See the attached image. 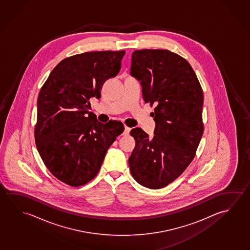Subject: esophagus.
<instances>
[{"mask_svg": "<svg viewBox=\"0 0 250 250\" xmlns=\"http://www.w3.org/2000/svg\"><path fill=\"white\" fill-rule=\"evenodd\" d=\"M131 128L130 127H127V126H125L124 127V131H123V135H127L129 134V132H130Z\"/></svg>", "mask_w": 250, "mask_h": 250, "instance_id": "1", "label": "esophagus"}]
</instances>
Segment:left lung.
<instances>
[{"mask_svg": "<svg viewBox=\"0 0 250 250\" xmlns=\"http://www.w3.org/2000/svg\"><path fill=\"white\" fill-rule=\"evenodd\" d=\"M131 75L141 81L143 100L155 105V135L130 131L135 147L128 163L141 185L158 189L178 178L194 160L203 134V93L186 59L167 49L132 54Z\"/></svg>", "mask_w": 250, "mask_h": 250, "instance_id": "left-lung-1", "label": "left lung"}]
</instances>
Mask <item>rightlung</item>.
Masks as SVG:
<instances>
[{"label":"right lung","instance_id":"right-lung-1","mask_svg":"<svg viewBox=\"0 0 250 250\" xmlns=\"http://www.w3.org/2000/svg\"><path fill=\"white\" fill-rule=\"evenodd\" d=\"M125 50L86 52L61 61L41 88L36 147L55 177L72 187L98 174L107 149L124 130L121 122L99 123L88 111L104 83L117 76Z\"/></svg>","mask_w":250,"mask_h":250}]
</instances>
